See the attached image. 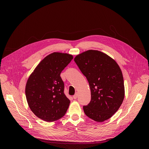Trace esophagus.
<instances>
[{
    "label": "esophagus",
    "instance_id": "esophagus-1",
    "mask_svg": "<svg viewBox=\"0 0 149 149\" xmlns=\"http://www.w3.org/2000/svg\"><path fill=\"white\" fill-rule=\"evenodd\" d=\"M77 97H78V93H76L73 96V98H74V99H75V100H76L77 98Z\"/></svg>",
    "mask_w": 149,
    "mask_h": 149
}]
</instances>
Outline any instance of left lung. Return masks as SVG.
I'll return each instance as SVG.
<instances>
[{
  "label": "left lung",
  "instance_id": "1",
  "mask_svg": "<svg viewBox=\"0 0 149 149\" xmlns=\"http://www.w3.org/2000/svg\"><path fill=\"white\" fill-rule=\"evenodd\" d=\"M74 61L86 77L91 89V100L83 106L85 114L97 122L109 119L118 110L124 98L120 66L111 57L97 50L83 52Z\"/></svg>",
  "mask_w": 149,
  "mask_h": 149
}]
</instances>
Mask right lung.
<instances>
[{"label": "right lung", "instance_id": "obj_1", "mask_svg": "<svg viewBox=\"0 0 149 149\" xmlns=\"http://www.w3.org/2000/svg\"><path fill=\"white\" fill-rule=\"evenodd\" d=\"M73 58L66 53L53 52L45 57L29 77L25 94L30 109L37 117L52 122L62 118L70 100L64 93L63 70Z\"/></svg>", "mask_w": 149, "mask_h": 149}]
</instances>
